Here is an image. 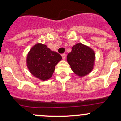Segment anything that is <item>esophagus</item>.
<instances>
[{
	"mask_svg": "<svg viewBox=\"0 0 121 121\" xmlns=\"http://www.w3.org/2000/svg\"><path fill=\"white\" fill-rule=\"evenodd\" d=\"M62 57L63 59H65V58H66V54H65V53H64V54H62Z\"/></svg>",
	"mask_w": 121,
	"mask_h": 121,
	"instance_id": "1",
	"label": "esophagus"
}]
</instances>
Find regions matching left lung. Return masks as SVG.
I'll list each match as a JSON object with an SVG mask.
<instances>
[{
  "label": "left lung",
  "instance_id": "left-lung-1",
  "mask_svg": "<svg viewBox=\"0 0 121 121\" xmlns=\"http://www.w3.org/2000/svg\"><path fill=\"white\" fill-rule=\"evenodd\" d=\"M95 54L93 50L82 43L74 45L67 55V61L78 76H85L93 70Z\"/></svg>",
  "mask_w": 121,
  "mask_h": 121
}]
</instances>
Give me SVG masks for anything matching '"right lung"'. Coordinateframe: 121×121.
<instances>
[{"label": "right lung", "instance_id": "1", "mask_svg": "<svg viewBox=\"0 0 121 121\" xmlns=\"http://www.w3.org/2000/svg\"><path fill=\"white\" fill-rule=\"evenodd\" d=\"M62 59L59 53L51 51L45 45H35L28 54L27 66L33 76L42 81L50 79L55 66Z\"/></svg>", "mask_w": 121, "mask_h": 121}]
</instances>
